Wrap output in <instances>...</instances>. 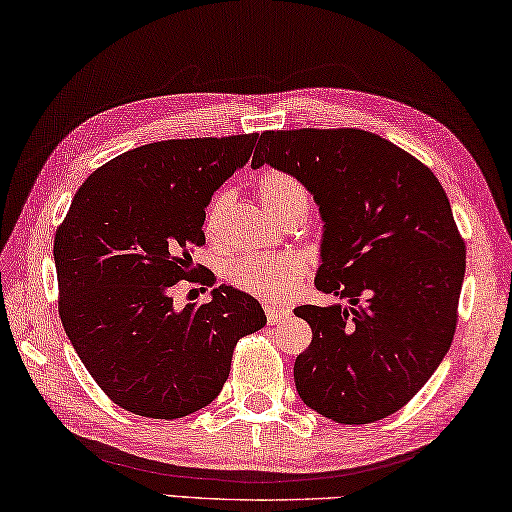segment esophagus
<instances>
[{
	"instance_id": "esophagus-1",
	"label": "esophagus",
	"mask_w": 512,
	"mask_h": 512,
	"mask_svg": "<svg viewBox=\"0 0 512 512\" xmlns=\"http://www.w3.org/2000/svg\"><path fill=\"white\" fill-rule=\"evenodd\" d=\"M265 314H267V322L269 325H276V322L289 318V309H280V307H265Z\"/></svg>"
}]
</instances>
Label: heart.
Segmentation results:
<instances>
[{"label": "heart", "instance_id": "1", "mask_svg": "<svg viewBox=\"0 0 512 512\" xmlns=\"http://www.w3.org/2000/svg\"><path fill=\"white\" fill-rule=\"evenodd\" d=\"M258 196L265 210L280 218L291 207L307 205L305 187L287 172L271 170L258 179ZM229 203V194L221 192L207 207L205 232L214 234L218 221ZM309 274L307 260L300 254H252L229 267L227 278L236 289L269 305H280L296 294L302 280Z\"/></svg>", "mask_w": 512, "mask_h": 512}]
</instances>
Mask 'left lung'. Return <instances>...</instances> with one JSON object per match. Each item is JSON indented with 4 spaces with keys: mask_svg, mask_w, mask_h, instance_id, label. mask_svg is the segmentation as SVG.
Returning <instances> with one entry per match:
<instances>
[{
    "mask_svg": "<svg viewBox=\"0 0 512 512\" xmlns=\"http://www.w3.org/2000/svg\"><path fill=\"white\" fill-rule=\"evenodd\" d=\"M271 165L314 194L325 221L316 289L349 307H296L311 344L298 395L338 424L382 420L409 402L451 347L466 245L437 176L356 128L267 130L252 168Z\"/></svg>",
    "mask_w": 512,
    "mask_h": 512,
    "instance_id": "1",
    "label": "left lung"
}]
</instances>
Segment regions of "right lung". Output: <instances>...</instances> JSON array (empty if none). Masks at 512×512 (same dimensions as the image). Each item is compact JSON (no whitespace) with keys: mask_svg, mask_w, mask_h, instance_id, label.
I'll return each mask as SVG.
<instances>
[{"mask_svg":"<svg viewBox=\"0 0 512 512\" xmlns=\"http://www.w3.org/2000/svg\"><path fill=\"white\" fill-rule=\"evenodd\" d=\"M258 134L172 139L114 156L72 198L55 234L59 316L83 367L121 409L176 420L210 404L236 342L265 327L258 300L212 289L174 309L205 245V207L249 161ZM203 285H214L205 274Z\"/></svg>","mask_w":512,"mask_h":512,"instance_id":"add662e5","label":"right lung"}]
</instances>
